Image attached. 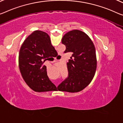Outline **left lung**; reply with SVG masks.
Wrapping results in <instances>:
<instances>
[{"mask_svg":"<svg viewBox=\"0 0 123 123\" xmlns=\"http://www.w3.org/2000/svg\"><path fill=\"white\" fill-rule=\"evenodd\" d=\"M66 47L64 53H72L67 63L68 76L58 86L59 91L76 92L84 89L92 81L97 67L94 44L84 32L74 30L62 38Z\"/></svg>","mask_w":123,"mask_h":123,"instance_id":"left-lung-1","label":"left lung"}]
</instances>
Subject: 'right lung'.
<instances>
[{"mask_svg":"<svg viewBox=\"0 0 123 123\" xmlns=\"http://www.w3.org/2000/svg\"><path fill=\"white\" fill-rule=\"evenodd\" d=\"M55 51L49 35L38 30L29 35L21 47L18 55L20 72L27 85L35 91L56 90L43 65L46 60L53 57Z\"/></svg>","mask_w":123,"mask_h":123,"instance_id":"1","label":"right lung"}]
</instances>
